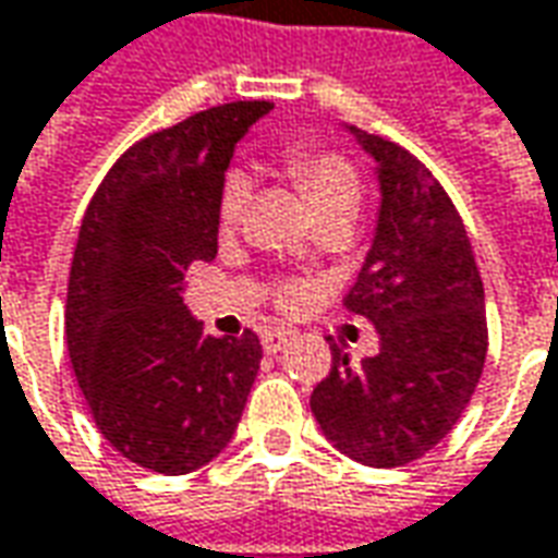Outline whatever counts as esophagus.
I'll list each match as a JSON object with an SVG mask.
<instances>
[{
    "mask_svg": "<svg viewBox=\"0 0 558 558\" xmlns=\"http://www.w3.org/2000/svg\"><path fill=\"white\" fill-rule=\"evenodd\" d=\"M291 338H294V331H288V328H267V331L260 335V343H264L267 353H279Z\"/></svg>",
    "mask_w": 558,
    "mask_h": 558,
    "instance_id": "esophagus-1",
    "label": "esophagus"
}]
</instances>
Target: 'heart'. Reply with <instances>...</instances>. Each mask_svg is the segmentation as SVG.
<instances>
[{
    "label": "heart",
    "instance_id": "b5f03b06",
    "mask_svg": "<svg viewBox=\"0 0 558 558\" xmlns=\"http://www.w3.org/2000/svg\"><path fill=\"white\" fill-rule=\"evenodd\" d=\"M286 168L288 178L304 193L319 220L331 215H356L359 202H362V181L350 159H343L338 153H325V149L294 147L286 153ZM248 202H252V183L245 174L233 171L220 190V227L233 230L245 215ZM276 298L282 306L294 310L310 298V291L301 282H282L276 288Z\"/></svg>",
    "mask_w": 558,
    "mask_h": 558
}]
</instances>
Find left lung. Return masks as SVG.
I'll list each match as a JSON object with an SVG mask.
<instances>
[{"instance_id": "1", "label": "left lung", "mask_w": 558, "mask_h": 558, "mask_svg": "<svg viewBox=\"0 0 558 558\" xmlns=\"http://www.w3.org/2000/svg\"><path fill=\"white\" fill-rule=\"evenodd\" d=\"M350 131L375 156L380 215L343 306L375 325L380 350L353 362L331 343V368L310 409L353 461L405 466L442 442L480 384L485 288L461 215L433 171L387 137Z\"/></svg>"}]
</instances>
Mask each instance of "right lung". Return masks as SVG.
<instances>
[{
    "label": "right lung",
    "mask_w": 558,
    "mask_h": 558,
    "mask_svg": "<svg viewBox=\"0 0 558 558\" xmlns=\"http://www.w3.org/2000/svg\"><path fill=\"white\" fill-rule=\"evenodd\" d=\"M270 100H235L129 147L78 227L66 350L97 429L131 463L181 476L233 439L260 340L202 335L183 276L218 254V205L235 141Z\"/></svg>",
    "instance_id": "obj_1"
}]
</instances>
